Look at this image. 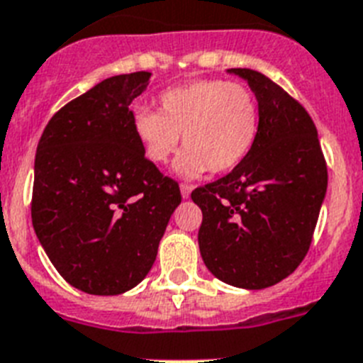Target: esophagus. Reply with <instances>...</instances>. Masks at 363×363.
Returning <instances> with one entry per match:
<instances>
[{"label": "esophagus", "mask_w": 363, "mask_h": 363, "mask_svg": "<svg viewBox=\"0 0 363 363\" xmlns=\"http://www.w3.org/2000/svg\"><path fill=\"white\" fill-rule=\"evenodd\" d=\"M191 190H194V186H190V184H181V196L184 197V199H188V197H190Z\"/></svg>", "instance_id": "34e87169"}]
</instances>
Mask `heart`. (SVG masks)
Masks as SVG:
<instances>
[{"mask_svg": "<svg viewBox=\"0 0 363 363\" xmlns=\"http://www.w3.org/2000/svg\"><path fill=\"white\" fill-rule=\"evenodd\" d=\"M133 130L149 162L166 164L184 142L186 151L175 162L179 175L194 179L208 169L228 173L255 147L260 108L243 84L199 79L167 88L160 96V112L138 106Z\"/></svg>", "mask_w": 363, "mask_h": 363, "instance_id": "b5f03b06", "label": "heart"}]
</instances>
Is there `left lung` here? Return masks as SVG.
Here are the masks:
<instances>
[{
    "mask_svg": "<svg viewBox=\"0 0 363 363\" xmlns=\"http://www.w3.org/2000/svg\"><path fill=\"white\" fill-rule=\"evenodd\" d=\"M260 108L249 157L191 191L203 212L199 251L216 279L264 290L291 275L308 252L327 194V164L308 112L264 73L230 68Z\"/></svg>",
    "mask_w": 363,
    "mask_h": 363,
    "instance_id": "obj_1",
    "label": "left lung"
}]
</instances>
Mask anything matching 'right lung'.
<instances>
[{
  "instance_id": "obj_1",
  "label": "right lung",
  "mask_w": 363,
  "mask_h": 363,
  "mask_svg": "<svg viewBox=\"0 0 363 363\" xmlns=\"http://www.w3.org/2000/svg\"><path fill=\"white\" fill-rule=\"evenodd\" d=\"M149 72L108 77L64 105L36 147L31 218L36 238L68 284L120 295L157 258L179 184L149 162L133 130Z\"/></svg>"
}]
</instances>
